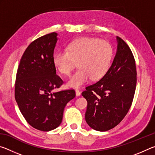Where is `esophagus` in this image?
<instances>
[{
    "mask_svg": "<svg viewBox=\"0 0 155 155\" xmlns=\"http://www.w3.org/2000/svg\"><path fill=\"white\" fill-rule=\"evenodd\" d=\"M76 95H77V96H79L81 95V91L79 90H76Z\"/></svg>",
    "mask_w": 155,
    "mask_h": 155,
    "instance_id": "esophagus-1",
    "label": "esophagus"
}]
</instances>
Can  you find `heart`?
Masks as SVG:
<instances>
[{"instance_id": "heart-1", "label": "heart", "mask_w": 155, "mask_h": 155, "mask_svg": "<svg viewBox=\"0 0 155 155\" xmlns=\"http://www.w3.org/2000/svg\"><path fill=\"white\" fill-rule=\"evenodd\" d=\"M113 50L107 41L83 37L76 39L67 46V51L54 53L53 63L61 74L68 76L77 62L78 69L68 81L70 87L78 88L89 79L97 81L108 70Z\"/></svg>"}]
</instances>
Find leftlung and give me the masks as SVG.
<instances>
[{
	"label": "left lung",
	"mask_w": 155,
	"mask_h": 155,
	"mask_svg": "<svg viewBox=\"0 0 155 155\" xmlns=\"http://www.w3.org/2000/svg\"><path fill=\"white\" fill-rule=\"evenodd\" d=\"M116 54L108 71L82 92L87 101L86 122L98 131L111 129L124 119L135 91L137 71L134 57L122 39L116 37Z\"/></svg>",
	"instance_id": "obj_1"
}]
</instances>
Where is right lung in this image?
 <instances>
[{
    "label": "right lung",
    "mask_w": 155,
    "mask_h": 155,
    "mask_svg": "<svg viewBox=\"0 0 155 155\" xmlns=\"http://www.w3.org/2000/svg\"><path fill=\"white\" fill-rule=\"evenodd\" d=\"M57 33L34 40L20 59L15 83V98L31 127L49 131L61 124L65 105L76 96L74 90L54 92L64 81L56 74L53 63Z\"/></svg>",
    "instance_id": "1"
}]
</instances>
